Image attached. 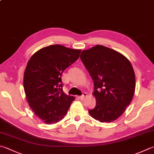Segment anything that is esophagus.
<instances>
[{"mask_svg": "<svg viewBox=\"0 0 154 154\" xmlns=\"http://www.w3.org/2000/svg\"><path fill=\"white\" fill-rule=\"evenodd\" d=\"M87 96H88V94L87 93H83L82 96H81L79 97V98L81 99V100H84L85 97H87Z\"/></svg>", "mask_w": 154, "mask_h": 154, "instance_id": "obj_1", "label": "esophagus"}]
</instances>
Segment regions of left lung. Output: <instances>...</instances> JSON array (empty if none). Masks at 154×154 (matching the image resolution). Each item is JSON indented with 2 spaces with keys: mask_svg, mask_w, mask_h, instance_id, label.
I'll use <instances>...</instances> for the list:
<instances>
[{
  "mask_svg": "<svg viewBox=\"0 0 154 154\" xmlns=\"http://www.w3.org/2000/svg\"><path fill=\"white\" fill-rule=\"evenodd\" d=\"M80 58L94 83L96 104L89 114L101 122L115 121L130 104L135 93V75L130 61L102 45L83 50Z\"/></svg>",
  "mask_w": 154,
  "mask_h": 154,
  "instance_id": "obj_1",
  "label": "left lung"
}]
</instances>
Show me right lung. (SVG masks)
I'll list each match as a JSON object with an SVG mask.
<instances>
[{
	"label": "right lung",
	"mask_w": 154,
	"mask_h": 154,
	"mask_svg": "<svg viewBox=\"0 0 154 154\" xmlns=\"http://www.w3.org/2000/svg\"><path fill=\"white\" fill-rule=\"evenodd\" d=\"M81 50L55 44L39 50L29 60L23 87L30 108L46 124H54L67 113L73 96L63 91V72L79 57Z\"/></svg>",
	"instance_id": "1"
}]
</instances>
